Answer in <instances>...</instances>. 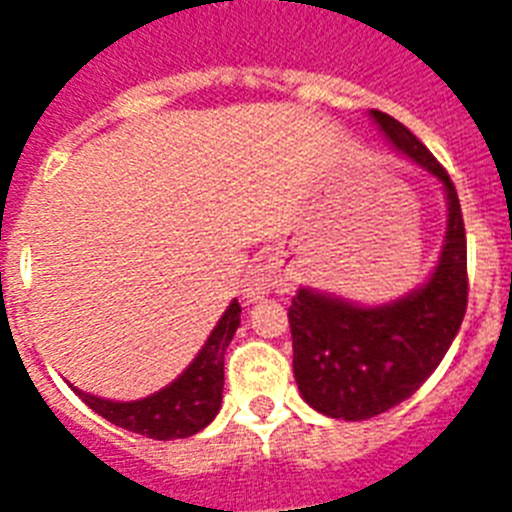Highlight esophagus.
<instances>
[{
    "mask_svg": "<svg viewBox=\"0 0 512 512\" xmlns=\"http://www.w3.org/2000/svg\"><path fill=\"white\" fill-rule=\"evenodd\" d=\"M279 284H282V279L271 271V266H256V269L248 271L246 279H243L241 295L246 302H259L269 295L271 289L279 287Z\"/></svg>",
    "mask_w": 512,
    "mask_h": 512,
    "instance_id": "1",
    "label": "esophagus"
}]
</instances>
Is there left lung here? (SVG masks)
<instances>
[{
    "label": "left lung",
    "mask_w": 512,
    "mask_h": 512,
    "mask_svg": "<svg viewBox=\"0 0 512 512\" xmlns=\"http://www.w3.org/2000/svg\"><path fill=\"white\" fill-rule=\"evenodd\" d=\"M392 146L431 171L449 220L436 271L390 305L361 307L302 287L289 305L292 366L300 395L328 418L366 420L408 400L449 351L467 312V233L446 169L402 122L369 112Z\"/></svg>",
    "instance_id": "8db88e82"
}]
</instances>
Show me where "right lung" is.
<instances>
[{
	"mask_svg": "<svg viewBox=\"0 0 512 512\" xmlns=\"http://www.w3.org/2000/svg\"><path fill=\"white\" fill-rule=\"evenodd\" d=\"M238 325H241V305H238V300H233L228 310L223 312V318L217 320L215 330L210 333L205 346L200 348V354L194 356L192 364L156 395L133 402H112L87 395L76 387L74 392L87 402L94 413L120 425L125 431L156 438V441L194 436L205 425H210L220 410L225 382V351H228Z\"/></svg>",
	"mask_w": 512,
	"mask_h": 512,
	"instance_id": "1",
	"label": "right lung"
}]
</instances>
